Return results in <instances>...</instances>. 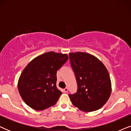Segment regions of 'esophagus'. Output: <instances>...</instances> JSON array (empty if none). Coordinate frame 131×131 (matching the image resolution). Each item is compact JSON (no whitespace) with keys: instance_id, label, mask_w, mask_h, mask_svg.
Listing matches in <instances>:
<instances>
[{"instance_id":"obj_1","label":"esophagus","mask_w":131,"mask_h":131,"mask_svg":"<svg viewBox=\"0 0 131 131\" xmlns=\"http://www.w3.org/2000/svg\"><path fill=\"white\" fill-rule=\"evenodd\" d=\"M63 91H64V92H65V93L67 92H68V88H65L63 89Z\"/></svg>"}]
</instances>
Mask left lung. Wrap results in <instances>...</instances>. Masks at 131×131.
I'll list each match as a JSON object with an SVG mask.
<instances>
[{
    "instance_id": "obj_1",
    "label": "left lung",
    "mask_w": 131,
    "mask_h": 131,
    "mask_svg": "<svg viewBox=\"0 0 131 131\" xmlns=\"http://www.w3.org/2000/svg\"><path fill=\"white\" fill-rule=\"evenodd\" d=\"M78 90L69 94L71 103L83 112H94L108 101L112 92L109 73L101 61L94 55L78 52L70 53Z\"/></svg>"
}]
</instances>
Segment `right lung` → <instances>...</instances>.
<instances>
[{"instance_id":"right-lung-1","label":"right lung","mask_w":131,"mask_h":131,"mask_svg":"<svg viewBox=\"0 0 131 131\" xmlns=\"http://www.w3.org/2000/svg\"><path fill=\"white\" fill-rule=\"evenodd\" d=\"M68 58L67 54L49 52L29 62L18 83L19 94L27 105L43 110L57 103L62 94L56 86L57 71Z\"/></svg>"}]
</instances>
